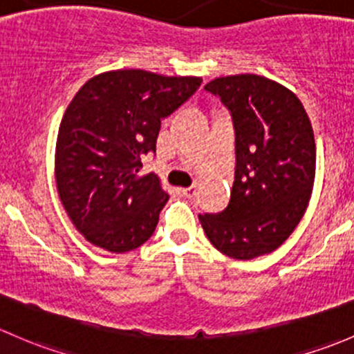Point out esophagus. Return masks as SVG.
Here are the masks:
<instances>
[{
    "label": "esophagus",
    "instance_id": "esophagus-1",
    "mask_svg": "<svg viewBox=\"0 0 354 354\" xmlns=\"http://www.w3.org/2000/svg\"><path fill=\"white\" fill-rule=\"evenodd\" d=\"M180 192H182V196H185V198H189V199H192L196 196V192H198V189L194 187V185H192V187H187V189H180Z\"/></svg>",
    "mask_w": 354,
    "mask_h": 354
}]
</instances>
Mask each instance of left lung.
<instances>
[{
	"instance_id": "obj_1",
	"label": "left lung",
	"mask_w": 354,
	"mask_h": 354,
	"mask_svg": "<svg viewBox=\"0 0 354 354\" xmlns=\"http://www.w3.org/2000/svg\"><path fill=\"white\" fill-rule=\"evenodd\" d=\"M204 88L230 109L236 169L228 206L199 221L221 254L249 261L278 249L305 214L315 178L312 124L300 98L266 76H221Z\"/></svg>"
}]
</instances>
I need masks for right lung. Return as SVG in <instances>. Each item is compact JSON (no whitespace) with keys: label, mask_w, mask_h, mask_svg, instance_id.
I'll use <instances>...</instances> for the list:
<instances>
[{"label":"right lung","mask_w":354,"mask_h":354,"mask_svg":"<svg viewBox=\"0 0 354 354\" xmlns=\"http://www.w3.org/2000/svg\"><path fill=\"white\" fill-rule=\"evenodd\" d=\"M201 82L115 69L90 78L69 102L57 131L54 176L69 220L90 243L121 254L153 235L169 194L158 176H141V160L156 150L162 119Z\"/></svg>","instance_id":"add662e5"}]
</instances>
